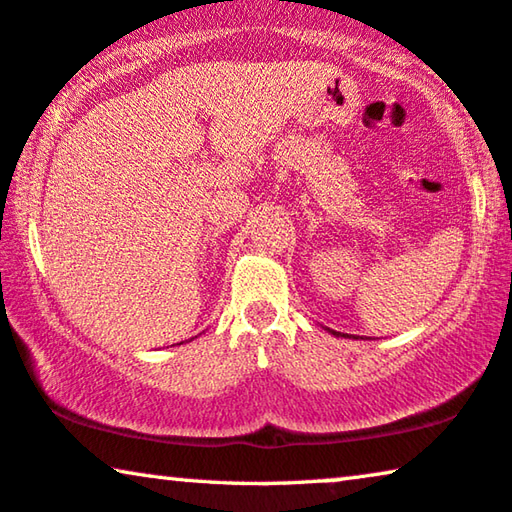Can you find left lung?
I'll use <instances>...</instances> for the list:
<instances>
[{"mask_svg": "<svg viewBox=\"0 0 512 512\" xmlns=\"http://www.w3.org/2000/svg\"><path fill=\"white\" fill-rule=\"evenodd\" d=\"M330 332V335H335V337H348V335H344V332H335V330H330V328H325ZM353 339H358V337H353Z\"/></svg>", "mask_w": 512, "mask_h": 512, "instance_id": "obj_1", "label": "left lung"}]
</instances>
